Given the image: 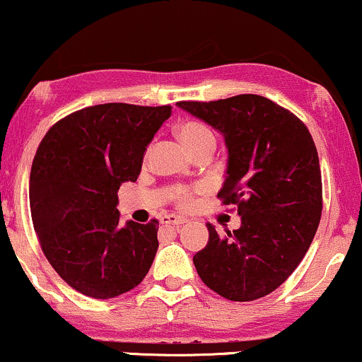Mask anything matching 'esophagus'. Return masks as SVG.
<instances>
[{"label": "esophagus", "instance_id": "obj_1", "mask_svg": "<svg viewBox=\"0 0 362 362\" xmlns=\"http://www.w3.org/2000/svg\"><path fill=\"white\" fill-rule=\"evenodd\" d=\"M160 223L163 225H182V223H186V218L177 215H164L160 218Z\"/></svg>", "mask_w": 362, "mask_h": 362}]
</instances>
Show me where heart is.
Returning a JSON list of instances; mask_svg holds the SVG:
<instances>
[{"mask_svg": "<svg viewBox=\"0 0 362 362\" xmlns=\"http://www.w3.org/2000/svg\"><path fill=\"white\" fill-rule=\"evenodd\" d=\"M176 136L181 141L182 147L191 156L202 153V151H213L216 146L215 132L211 131V127L206 126L204 122H199V120H186V122H182L176 129ZM174 198H176V203L180 206L189 208L193 204L194 193L193 189L182 188L181 186V188H176V191H174Z\"/></svg>", "mask_w": 362, "mask_h": 362, "instance_id": "b5f03b06", "label": "heart"}]
</instances>
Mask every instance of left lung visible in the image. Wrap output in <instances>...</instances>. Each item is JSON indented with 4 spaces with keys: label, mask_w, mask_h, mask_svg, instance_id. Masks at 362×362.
I'll return each instance as SVG.
<instances>
[{
    "label": "left lung",
    "mask_w": 362,
    "mask_h": 362,
    "mask_svg": "<svg viewBox=\"0 0 362 362\" xmlns=\"http://www.w3.org/2000/svg\"><path fill=\"white\" fill-rule=\"evenodd\" d=\"M177 105L225 136L228 176L218 198L242 216V226L225 236L208 223V245L193 257L196 272L228 300L269 296L305 257L322 213V177L309 129L255 93Z\"/></svg>",
    "instance_id": "8db88e82"
}]
</instances>
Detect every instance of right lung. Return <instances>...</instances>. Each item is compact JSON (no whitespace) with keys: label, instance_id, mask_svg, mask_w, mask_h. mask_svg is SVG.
Instances as JSON below:
<instances>
[{"label":"right lung","instance_id":"obj_1","mask_svg":"<svg viewBox=\"0 0 362 362\" xmlns=\"http://www.w3.org/2000/svg\"><path fill=\"white\" fill-rule=\"evenodd\" d=\"M171 105L100 104L48 129L30 173L40 247L70 287L112 298L142 282L158 252L159 221L120 225L117 189L136 181L147 144Z\"/></svg>","mask_w":362,"mask_h":362}]
</instances>
